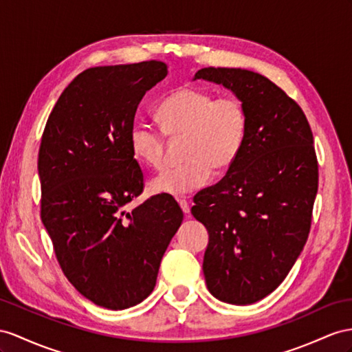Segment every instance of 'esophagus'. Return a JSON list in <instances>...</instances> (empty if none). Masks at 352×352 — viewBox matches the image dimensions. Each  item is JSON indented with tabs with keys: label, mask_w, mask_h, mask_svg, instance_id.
I'll list each match as a JSON object with an SVG mask.
<instances>
[{
	"label": "esophagus",
	"mask_w": 352,
	"mask_h": 352,
	"mask_svg": "<svg viewBox=\"0 0 352 352\" xmlns=\"http://www.w3.org/2000/svg\"><path fill=\"white\" fill-rule=\"evenodd\" d=\"M178 204H179V206H182V210L184 211L186 217H188V215H190V205H188V202L186 199H178Z\"/></svg>",
	"instance_id": "34e87169"
}]
</instances>
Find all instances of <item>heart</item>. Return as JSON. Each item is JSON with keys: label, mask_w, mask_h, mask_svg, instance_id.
Returning <instances> with one entry per match:
<instances>
[{"label": "heart", "mask_w": 352, "mask_h": 352, "mask_svg": "<svg viewBox=\"0 0 352 352\" xmlns=\"http://www.w3.org/2000/svg\"><path fill=\"white\" fill-rule=\"evenodd\" d=\"M160 129L137 122L129 141L133 156L148 168L165 164L166 137L179 138L184 162L169 166L150 183L155 193L183 196L199 190L212 170L229 169L248 133V111L235 95L217 96L199 87H178L157 105Z\"/></svg>", "instance_id": "1"}]
</instances>
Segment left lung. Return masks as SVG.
I'll return each instance as SVG.
<instances>
[{
  "label": "left lung",
  "mask_w": 352,
  "mask_h": 352,
  "mask_svg": "<svg viewBox=\"0 0 352 352\" xmlns=\"http://www.w3.org/2000/svg\"><path fill=\"white\" fill-rule=\"evenodd\" d=\"M196 78L230 89L248 111L238 159L195 195L192 214L210 233L202 265L208 290L250 305L284 281L308 239L318 190L312 131L300 105L254 71L208 67Z\"/></svg>",
  "instance_id": "left-lung-1"
}]
</instances>
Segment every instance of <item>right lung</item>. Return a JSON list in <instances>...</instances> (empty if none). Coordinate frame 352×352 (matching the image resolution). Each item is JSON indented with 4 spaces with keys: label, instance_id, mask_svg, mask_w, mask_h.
Instances as JSON below:
<instances>
[{
    "label": "right lung",
    "instance_id": "1",
    "mask_svg": "<svg viewBox=\"0 0 352 352\" xmlns=\"http://www.w3.org/2000/svg\"><path fill=\"white\" fill-rule=\"evenodd\" d=\"M168 74L162 60L94 67L62 92L38 151L41 220L58 263L86 299L108 309L140 303L183 221L170 195L144 190L129 135L147 90Z\"/></svg>",
    "mask_w": 352,
    "mask_h": 352
}]
</instances>
